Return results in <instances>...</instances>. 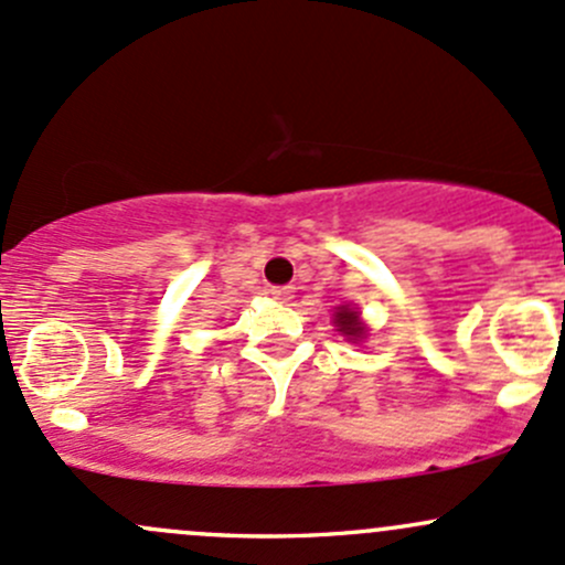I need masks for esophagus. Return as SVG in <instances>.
<instances>
[{
	"instance_id": "34e87169",
	"label": "esophagus",
	"mask_w": 565,
	"mask_h": 565,
	"mask_svg": "<svg viewBox=\"0 0 565 565\" xmlns=\"http://www.w3.org/2000/svg\"><path fill=\"white\" fill-rule=\"evenodd\" d=\"M270 298L278 302H289L295 298V289L292 287H270Z\"/></svg>"
}]
</instances>
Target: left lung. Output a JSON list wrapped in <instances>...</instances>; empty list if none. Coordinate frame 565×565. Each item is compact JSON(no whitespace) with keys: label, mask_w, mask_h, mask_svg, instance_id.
<instances>
[{"label":"left lung","mask_w":565,"mask_h":565,"mask_svg":"<svg viewBox=\"0 0 565 565\" xmlns=\"http://www.w3.org/2000/svg\"><path fill=\"white\" fill-rule=\"evenodd\" d=\"M332 317H335V319H332V322H335L338 332H341V335H347L352 343H358V341H362V338L367 335V328H365V322H362V319H360L358 308L338 306V311L332 313Z\"/></svg>","instance_id":"left-lung-1"}]
</instances>
